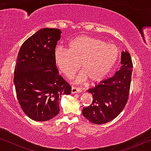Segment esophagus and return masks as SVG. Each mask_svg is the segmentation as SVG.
<instances>
[{"label": "esophagus", "instance_id": "obj_1", "mask_svg": "<svg viewBox=\"0 0 151 151\" xmlns=\"http://www.w3.org/2000/svg\"><path fill=\"white\" fill-rule=\"evenodd\" d=\"M72 93H81V89H79V88L74 87V86H72V91H71Z\"/></svg>", "mask_w": 151, "mask_h": 151}]
</instances>
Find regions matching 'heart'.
<instances>
[{"label": "heart", "instance_id": "b5f03b06", "mask_svg": "<svg viewBox=\"0 0 151 151\" xmlns=\"http://www.w3.org/2000/svg\"><path fill=\"white\" fill-rule=\"evenodd\" d=\"M119 56L116 45L86 35L73 38L67 48H56L54 54L57 67L67 78L79 70L80 63L82 72L76 78L77 83L87 79L92 83L102 80L113 69Z\"/></svg>", "mask_w": 151, "mask_h": 151}]
</instances>
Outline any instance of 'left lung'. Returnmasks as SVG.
<instances>
[{
    "label": "left lung",
    "instance_id": "obj_1",
    "mask_svg": "<svg viewBox=\"0 0 151 151\" xmlns=\"http://www.w3.org/2000/svg\"><path fill=\"white\" fill-rule=\"evenodd\" d=\"M121 66L114 76L88 89L93 101L83 109L82 114L90 122L104 124L115 119L124 109L129 95L133 64L128 51L121 52Z\"/></svg>",
    "mask_w": 151,
    "mask_h": 151
}]
</instances>
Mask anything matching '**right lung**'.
<instances>
[{"mask_svg":"<svg viewBox=\"0 0 151 151\" xmlns=\"http://www.w3.org/2000/svg\"><path fill=\"white\" fill-rule=\"evenodd\" d=\"M61 34L59 29H40L19 50L14 72L17 98L24 113L34 121H46L56 116L61 96L72 91L59 74L55 62Z\"/></svg>","mask_w":151,"mask_h":151,"instance_id":"add662e5","label":"right lung"}]
</instances>
